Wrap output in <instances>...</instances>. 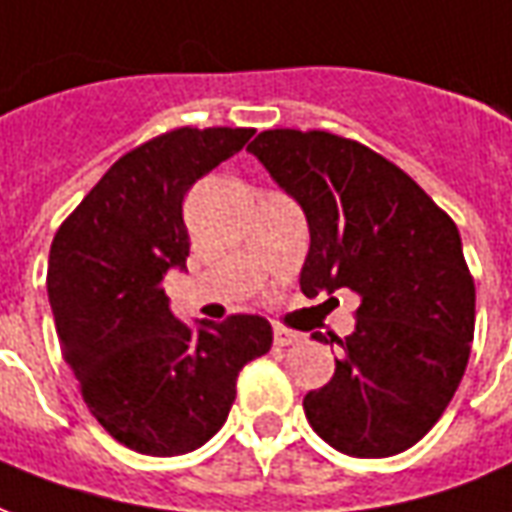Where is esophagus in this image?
Masks as SVG:
<instances>
[{
    "instance_id": "obj_1",
    "label": "esophagus",
    "mask_w": 512,
    "mask_h": 512,
    "mask_svg": "<svg viewBox=\"0 0 512 512\" xmlns=\"http://www.w3.org/2000/svg\"><path fill=\"white\" fill-rule=\"evenodd\" d=\"M299 338H302L299 332L280 330V327L274 330V343H277V346H291V343H296V341H299Z\"/></svg>"
}]
</instances>
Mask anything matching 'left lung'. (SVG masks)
<instances>
[{"label": "left lung", "instance_id": "8db88e82", "mask_svg": "<svg viewBox=\"0 0 512 512\" xmlns=\"http://www.w3.org/2000/svg\"><path fill=\"white\" fill-rule=\"evenodd\" d=\"M249 152L305 210L302 293L346 288L360 302L332 380L302 402L310 427L343 455L405 452L443 416L471 355L474 277L455 221L352 138L266 130Z\"/></svg>", "mask_w": 512, "mask_h": 512}]
</instances>
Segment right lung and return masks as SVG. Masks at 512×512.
Instances as JSON below:
<instances>
[{
	"label": "right lung",
	"instance_id": "1",
	"mask_svg": "<svg viewBox=\"0 0 512 512\" xmlns=\"http://www.w3.org/2000/svg\"><path fill=\"white\" fill-rule=\"evenodd\" d=\"M249 127H177L121 155L55 232L49 305L91 416L132 452H194L227 421L241 368L271 349L263 316L191 330L163 274L191 249L182 199L241 152Z\"/></svg>",
	"mask_w": 512,
	"mask_h": 512
}]
</instances>
